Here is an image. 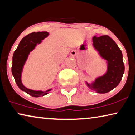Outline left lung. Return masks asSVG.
<instances>
[{"label":"left lung","mask_w":135,"mask_h":135,"mask_svg":"<svg viewBox=\"0 0 135 135\" xmlns=\"http://www.w3.org/2000/svg\"><path fill=\"white\" fill-rule=\"evenodd\" d=\"M94 50L106 64V70L102 76L96 77L93 82L85 83L95 93L104 94L116 88L120 83L124 73L123 53L112 38L108 35L93 38Z\"/></svg>","instance_id":"left-lung-1"}]
</instances>
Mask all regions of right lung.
Masks as SVG:
<instances>
[{
    "mask_svg": "<svg viewBox=\"0 0 135 135\" xmlns=\"http://www.w3.org/2000/svg\"><path fill=\"white\" fill-rule=\"evenodd\" d=\"M49 35L48 32H33L26 36L20 41L17 48L15 50L12 56V74L15 81L21 91L25 92L34 97H40L48 94L52 89L50 88L43 91L42 90H33L24 86L21 80V76L26 62L28 59L30 53L35 49L36 46L42 42V40Z\"/></svg>",
    "mask_w": 135,
    "mask_h": 135,
    "instance_id": "obj_1",
    "label": "right lung"
}]
</instances>
